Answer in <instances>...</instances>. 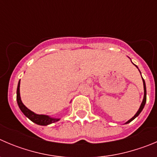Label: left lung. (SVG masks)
I'll return each mask as SVG.
<instances>
[{
    "label": "left lung",
    "mask_w": 157,
    "mask_h": 157,
    "mask_svg": "<svg viewBox=\"0 0 157 157\" xmlns=\"http://www.w3.org/2000/svg\"><path fill=\"white\" fill-rule=\"evenodd\" d=\"M136 68H138V67H137L136 65ZM139 71H140V70H139ZM142 78H143V77H142ZM143 88H144V97H143V102H142L141 105H140V109H139V110H138V111H137V113L135 114V116H134L132 118H131V119H129V120H128L127 122H126V124H127V123L130 122L131 121L133 120V119H135V118H136L137 116H138L139 115H140V113H141L142 110H143V108H144V105H145V104H146V102H147V89H146V83H145V81H144V79H143Z\"/></svg>",
    "instance_id": "8db88e82"
}]
</instances>
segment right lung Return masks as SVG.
<instances>
[{
  "label": "right lung",
  "instance_id": "right-lung-1",
  "mask_svg": "<svg viewBox=\"0 0 157 157\" xmlns=\"http://www.w3.org/2000/svg\"><path fill=\"white\" fill-rule=\"evenodd\" d=\"M17 105H18L19 108L21 110L22 113H24L26 117L33 122H35L36 124L40 125V126H47V125L52 124L55 122H58L60 119H56V118H52L46 115H38L35 113L34 112L31 111L28 109L26 106L23 104L21 102L20 96V81L18 82V85H17Z\"/></svg>",
  "mask_w": 157,
  "mask_h": 157
}]
</instances>
